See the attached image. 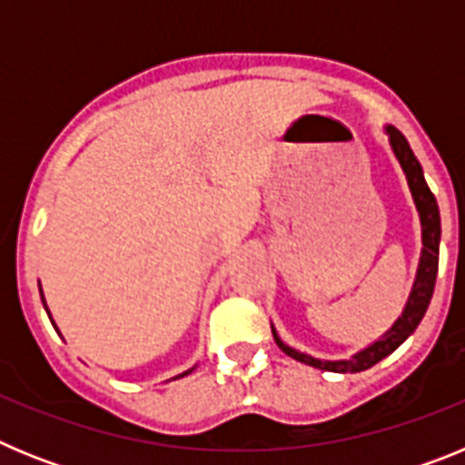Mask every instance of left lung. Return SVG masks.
<instances>
[{
  "mask_svg": "<svg viewBox=\"0 0 465 465\" xmlns=\"http://www.w3.org/2000/svg\"><path fill=\"white\" fill-rule=\"evenodd\" d=\"M384 133L389 134V143H391L393 155L401 163L402 172H405V179H408L410 193H412V200L417 204L419 221H421V258H419L417 277H414V286L410 291V298L405 302V310L398 316L396 323H393L389 331L381 335L380 340H375L372 344H368L365 349H361L359 354H354L351 359L342 361H322L314 359L310 354H302L298 349L289 347L286 342H282V338L277 335L272 326V335L277 347L282 349L283 354L291 356V359L300 361V363L312 365V368H319V371L328 372H361L372 368L375 363H380L381 359H386L389 354H393L398 347H401L405 340L414 332V328L419 326V322L424 319L426 310H429L430 295L435 289V274H438V253H440V209L435 203V195L430 193L429 183L424 179V170L419 165V160L414 158L412 149H410L408 139L402 137V133H398L393 125H386Z\"/></svg>",
  "mask_w": 465,
  "mask_h": 465,
  "instance_id": "left-lung-1",
  "label": "left lung"
}]
</instances>
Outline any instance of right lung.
Instances as JSON below:
<instances>
[{"label":"right lung","instance_id":"add662e5","mask_svg":"<svg viewBox=\"0 0 465 465\" xmlns=\"http://www.w3.org/2000/svg\"><path fill=\"white\" fill-rule=\"evenodd\" d=\"M41 300H44V293H41ZM46 312H48V307H46ZM48 316H51V314H48ZM51 323H53V319H51ZM53 326H55V323H53ZM55 331H57V328H55ZM191 371H193V368H191ZM191 371H186V372H182V375H179V377H183V375H188V372H191ZM174 380H176V377H174Z\"/></svg>","mask_w":465,"mask_h":465}]
</instances>
